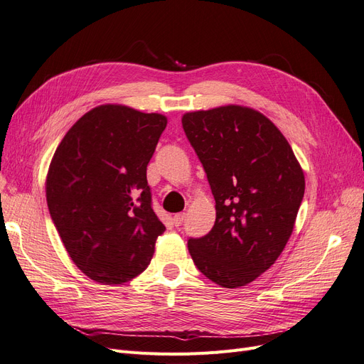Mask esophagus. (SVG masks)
Returning <instances> with one entry per match:
<instances>
[{
    "instance_id": "34e87169",
    "label": "esophagus",
    "mask_w": 364,
    "mask_h": 364,
    "mask_svg": "<svg viewBox=\"0 0 364 364\" xmlns=\"http://www.w3.org/2000/svg\"><path fill=\"white\" fill-rule=\"evenodd\" d=\"M183 220H185V214H183V213H179V214H176V215L173 217V223H174L176 228H179V226H182Z\"/></svg>"
}]
</instances>
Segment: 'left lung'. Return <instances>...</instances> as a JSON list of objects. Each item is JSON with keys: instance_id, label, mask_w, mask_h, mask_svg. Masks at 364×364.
Here are the masks:
<instances>
[{"instance_id": "left-lung-1", "label": "left lung", "mask_w": 364, "mask_h": 364, "mask_svg": "<svg viewBox=\"0 0 364 364\" xmlns=\"http://www.w3.org/2000/svg\"><path fill=\"white\" fill-rule=\"evenodd\" d=\"M215 199V223L188 238L191 258L208 279L243 287L270 269L293 232L304 199V171L279 129L243 106L182 117Z\"/></svg>"}]
</instances>
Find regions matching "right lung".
<instances>
[{"label":"right lung","instance_id":"add662e5","mask_svg":"<svg viewBox=\"0 0 364 364\" xmlns=\"http://www.w3.org/2000/svg\"><path fill=\"white\" fill-rule=\"evenodd\" d=\"M165 126L164 115L103 105L77 121L54 151L48 211L75 266L97 282L138 277L165 230L147 182Z\"/></svg>","mask_w":364,"mask_h":364}]
</instances>
